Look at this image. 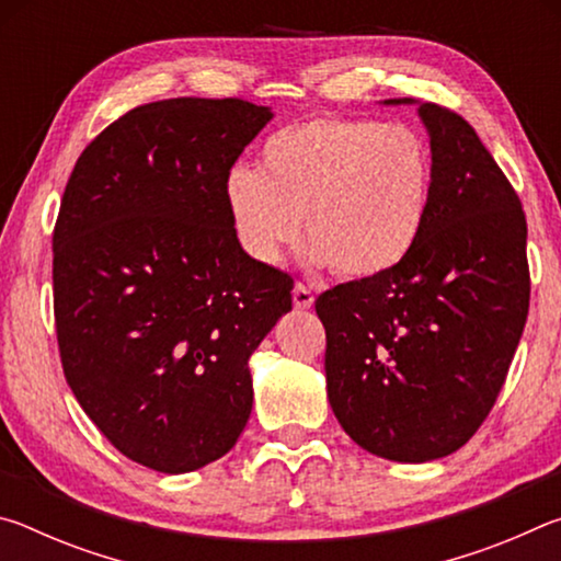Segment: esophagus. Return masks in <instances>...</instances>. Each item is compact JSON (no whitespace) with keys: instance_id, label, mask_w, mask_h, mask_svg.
Listing matches in <instances>:
<instances>
[{"instance_id":"1","label":"esophagus","mask_w":561,"mask_h":561,"mask_svg":"<svg viewBox=\"0 0 561 561\" xmlns=\"http://www.w3.org/2000/svg\"><path fill=\"white\" fill-rule=\"evenodd\" d=\"M291 299H294V307L297 309H309L311 304H314V294L307 287V284H297V287L291 289Z\"/></svg>"}]
</instances>
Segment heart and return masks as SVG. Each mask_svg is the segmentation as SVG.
<instances>
[{
  "instance_id": "1",
  "label": "heart",
  "mask_w": 561,
  "mask_h": 561,
  "mask_svg": "<svg viewBox=\"0 0 561 561\" xmlns=\"http://www.w3.org/2000/svg\"><path fill=\"white\" fill-rule=\"evenodd\" d=\"M433 183L431 148L415 128L374 118L314 116L264 140L260 170L234 165L222 195L237 244L274 264L304 237L339 277L398 267L417 242Z\"/></svg>"
}]
</instances>
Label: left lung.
Listing matches in <instances>:
<instances>
[{
    "mask_svg": "<svg viewBox=\"0 0 561 561\" xmlns=\"http://www.w3.org/2000/svg\"><path fill=\"white\" fill-rule=\"evenodd\" d=\"M417 113L433 153L417 242L391 272L317 299L334 415L360 448L398 462L445 458L478 433L529 311L515 187L462 116L431 101Z\"/></svg>",
    "mask_w": 561,
    "mask_h": 561,
    "instance_id": "left-lung-1",
    "label": "left lung"
}]
</instances>
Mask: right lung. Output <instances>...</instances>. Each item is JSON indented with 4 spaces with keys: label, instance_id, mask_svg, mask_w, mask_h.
I'll return each mask as SVG.
<instances>
[{
    "label": "right lung",
    "instance_id": "right-lung-1",
    "mask_svg": "<svg viewBox=\"0 0 561 561\" xmlns=\"http://www.w3.org/2000/svg\"><path fill=\"white\" fill-rule=\"evenodd\" d=\"M270 108L242 99L136 106L83 148L54 225L66 383L113 448L190 472L234 448L247 360L291 309V274L234 240L222 183Z\"/></svg>",
    "mask_w": 561,
    "mask_h": 561
}]
</instances>
